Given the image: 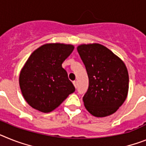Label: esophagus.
<instances>
[{
  "label": "esophagus",
  "instance_id": "esophagus-1",
  "mask_svg": "<svg viewBox=\"0 0 146 146\" xmlns=\"http://www.w3.org/2000/svg\"><path fill=\"white\" fill-rule=\"evenodd\" d=\"M73 85H74V87L76 88V87H77V82H76V81H73Z\"/></svg>",
  "mask_w": 146,
  "mask_h": 146
}]
</instances>
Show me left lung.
<instances>
[{"label":"left lung","instance_id":"8db88e82","mask_svg":"<svg viewBox=\"0 0 146 146\" xmlns=\"http://www.w3.org/2000/svg\"><path fill=\"white\" fill-rule=\"evenodd\" d=\"M77 50L89 79L88 89L83 97L84 107L94 117L113 114L128 96L129 77L125 64L100 44H81Z\"/></svg>","mask_w":146,"mask_h":146}]
</instances>
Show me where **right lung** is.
I'll use <instances>...</instances> for the list:
<instances>
[{
    "mask_svg": "<svg viewBox=\"0 0 146 146\" xmlns=\"http://www.w3.org/2000/svg\"><path fill=\"white\" fill-rule=\"evenodd\" d=\"M73 50L72 44L50 43L30 55L21 70L19 85L24 100L33 108L51 112L75 91L62 65Z\"/></svg>",
    "mask_w": 146,
    "mask_h": 146,
    "instance_id": "1",
    "label": "right lung"
}]
</instances>
